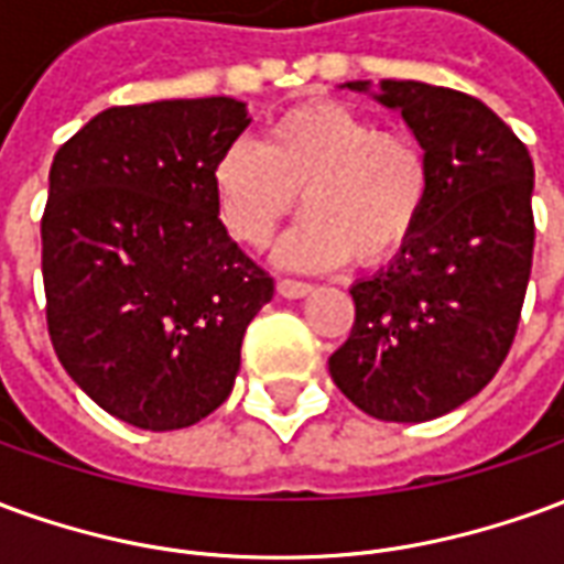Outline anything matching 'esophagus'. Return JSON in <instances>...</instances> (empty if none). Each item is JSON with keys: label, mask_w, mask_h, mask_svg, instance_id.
Segmentation results:
<instances>
[{"label": "esophagus", "mask_w": 564, "mask_h": 564, "mask_svg": "<svg viewBox=\"0 0 564 564\" xmlns=\"http://www.w3.org/2000/svg\"><path fill=\"white\" fill-rule=\"evenodd\" d=\"M278 293L283 295V299H305L307 293H314V286L305 281H278Z\"/></svg>", "instance_id": "obj_1"}]
</instances>
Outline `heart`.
<instances>
[{"mask_svg":"<svg viewBox=\"0 0 564 564\" xmlns=\"http://www.w3.org/2000/svg\"><path fill=\"white\" fill-rule=\"evenodd\" d=\"M223 223L250 247L271 245L305 193L311 210L278 250L290 269L375 265L416 232L429 162L408 135L344 102H307L269 127L265 144L235 139L214 165Z\"/></svg>","mask_w":564,"mask_h":564,"instance_id":"1","label":"heart"}]
</instances>
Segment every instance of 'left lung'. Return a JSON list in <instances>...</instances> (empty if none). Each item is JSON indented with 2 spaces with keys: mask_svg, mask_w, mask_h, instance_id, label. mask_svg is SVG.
<instances>
[{
  "mask_svg": "<svg viewBox=\"0 0 564 564\" xmlns=\"http://www.w3.org/2000/svg\"><path fill=\"white\" fill-rule=\"evenodd\" d=\"M399 111L429 162L416 232L387 269L350 286V338L329 375L387 423H425L484 390L505 362L532 274L529 150L465 93L420 80H347Z\"/></svg>",
  "mask_w": 564,
  "mask_h": 564,
  "instance_id": "left-lung-1",
  "label": "left lung"
}]
</instances>
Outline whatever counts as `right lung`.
Returning <instances> with one entry per match:
<instances>
[{
    "label": "right lung",
    "mask_w": 564,
    "mask_h": 564,
    "mask_svg": "<svg viewBox=\"0 0 564 564\" xmlns=\"http://www.w3.org/2000/svg\"><path fill=\"white\" fill-rule=\"evenodd\" d=\"M250 127L229 96L120 105L56 150L42 217L47 329L117 420L172 432L217 411L274 283L220 223L214 165Z\"/></svg>",
    "instance_id": "obj_1"
}]
</instances>
